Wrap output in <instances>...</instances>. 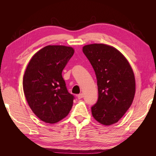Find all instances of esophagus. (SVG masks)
Segmentation results:
<instances>
[{"label": "esophagus", "mask_w": 156, "mask_h": 156, "mask_svg": "<svg viewBox=\"0 0 156 156\" xmlns=\"http://www.w3.org/2000/svg\"><path fill=\"white\" fill-rule=\"evenodd\" d=\"M83 97H84V94H82V93H81V94H79L77 96V97H78V99H81V98H83Z\"/></svg>", "instance_id": "esophagus-1"}]
</instances>
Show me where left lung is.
Segmentation results:
<instances>
[{
    "instance_id": "obj_1",
    "label": "left lung",
    "mask_w": 156,
    "mask_h": 156,
    "mask_svg": "<svg viewBox=\"0 0 156 156\" xmlns=\"http://www.w3.org/2000/svg\"><path fill=\"white\" fill-rule=\"evenodd\" d=\"M97 80L98 98L91 107L93 117L104 125L116 123L133 102L135 80L125 56L112 46L94 44L82 48Z\"/></svg>"
}]
</instances>
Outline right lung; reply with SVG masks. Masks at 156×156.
I'll return each mask as SVG.
<instances>
[{
	"label": "right lung",
	"instance_id": "obj_1",
	"mask_svg": "<svg viewBox=\"0 0 156 156\" xmlns=\"http://www.w3.org/2000/svg\"><path fill=\"white\" fill-rule=\"evenodd\" d=\"M74 53L64 45H48L29 62L23 76V91L29 106L47 123H55L70 111L74 97L69 93L62 73Z\"/></svg>",
	"mask_w": 156,
	"mask_h": 156
}]
</instances>
